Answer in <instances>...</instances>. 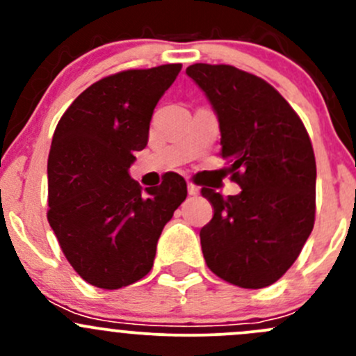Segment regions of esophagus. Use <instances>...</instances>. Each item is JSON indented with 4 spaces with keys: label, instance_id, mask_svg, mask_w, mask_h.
Returning <instances> with one entry per match:
<instances>
[{
    "label": "esophagus",
    "instance_id": "34e87169",
    "mask_svg": "<svg viewBox=\"0 0 356 356\" xmlns=\"http://www.w3.org/2000/svg\"><path fill=\"white\" fill-rule=\"evenodd\" d=\"M188 193H189V196H198L200 195V188H198V186L193 184V182H189V184H188Z\"/></svg>",
    "mask_w": 356,
    "mask_h": 356
}]
</instances>
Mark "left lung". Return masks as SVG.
<instances>
[{
    "mask_svg": "<svg viewBox=\"0 0 356 356\" xmlns=\"http://www.w3.org/2000/svg\"><path fill=\"white\" fill-rule=\"evenodd\" d=\"M186 74L220 127V155L241 188H203L213 218L200 231L204 261L231 284L260 289L294 264L315 220L314 148L303 122L264 79L231 65L195 63Z\"/></svg>",
    "mask_w": 356,
    "mask_h": 356,
    "instance_id": "left-lung-1",
    "label": "left lung"
}]
</instances>
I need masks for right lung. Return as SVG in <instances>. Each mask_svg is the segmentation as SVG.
Wrapping results in <instances>:
<instances>
[{
  "label": "right lung",
  "mask_w": 356,
  "mask_h": 356,
  "mask_svg": "<svg viewBox=\"0 0 356 356\" xmlns=\"http://www.w3.org/2000/svg\"><path fill=\"white\" fill-rule=\"evenodd\" d=\"M181 63L125 70L89 86L60 118L48 158V222L74 270L118 289L153 267L165 224L188 196L179 174L155 188L129 175Z\"/></svg>",
  "instance_id": "add662e5"
}]
</instances>
